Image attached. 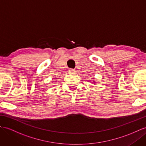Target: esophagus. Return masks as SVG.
Listing matches in <instances>:
<instances>
[{
    "label": "esophagus",
    "instance_id": "1",
    "mask_svg": "<svg viewBox=\"0 0 146 146\" xmlns=\"http://www.w3.org/2000/svg\"><path fill=\"white\" fill-rule=\"evenodd\" d=\"M68 72H69V73H74L76 72V71L74 70H73V69H69Z\"/></svg>",
    "mask_w": 146,
    "mask_h": 146
}]
</instances>
